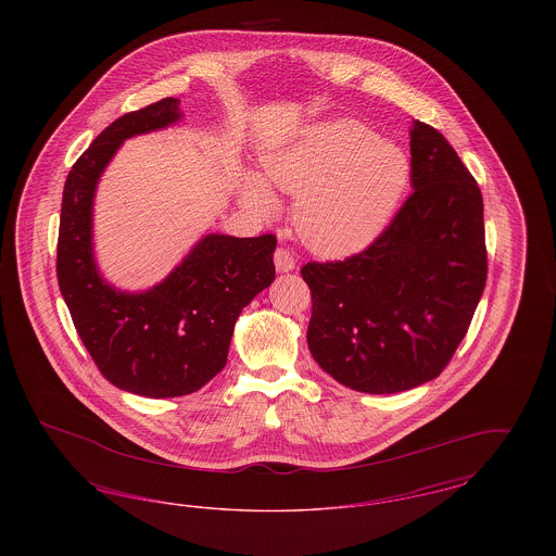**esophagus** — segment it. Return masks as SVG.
<instances>
[{
	"label": "esophagus",
	"instance_id": "obj_1",
	"mask_svg": "<svg viewBox=\"0 0 556 556\" xmlns=\"http://www.w3.org/2000/svg\"><path fill=\"white\" fill-rule=\"evenodd\" d=\"M275 268L279 270V273H290L295 268V258H293V254H291L290 250H286V248H277L275 250Z\"/></svg>",
	"mask_w": 556,
	"mask_h": 556
}]
</instances>
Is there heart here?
<instances>
[{
  "instance_id": "obj_1",
  "label": "heart",
  "mask_w": 556,
  "mask_h": 556,
  "mask_svg": "<svg viewBox=\"0 0 556 556\" xmlns=\"http://www.w3.org/2000/svg\"><path fill=\"white\" fill-rule=\"evenodd\" d=\"M265 177L298 193V236L318 252L342 254L363 248L383 229L408 184L410 162L400 146L381 141L365 123L338 118L270 150ZM243 202L258 214L277 208L273 189L258 175L245 177Z\"/></svg>"
}]
</instances>
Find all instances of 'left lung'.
Segmentation results:
<instances>
[{"label":"left lung","mask_w":556,"mask_h":556,"mask_svg":"<svg viewBox=\"0 0 556 556\" xmlns=\"http://www.w3.org/2000/svg\"><path fill=\"white\" fill-rule=\"evenodd\" d=\"M413 193L367 250L308 263V348L345 388L396 394L435 379L463 342L488 277L483 198L446 137L415 121Z\"/></svg>","instance_id":"8db88e82"}]
</instances>
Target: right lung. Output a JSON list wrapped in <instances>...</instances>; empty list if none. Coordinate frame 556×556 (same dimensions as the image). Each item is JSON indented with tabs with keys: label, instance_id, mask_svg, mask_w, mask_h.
<instances>
[{
	"label": "right lung",
	"instance_id": "add662e5",
	"mask_svg": "<svg viewBox=\"0 0 556 556\" xmlns=\"http://www.w3.org/2000/svg\"><path fill=\"white\" fill-rule=\"evenodd\" d=\"M181 118L179 100L116 118L73 164L60 212L58 286L80 342L116 388L146 397L187 396L227 365L239 313L275 279L277 239L208 233L164 281L129 293L112 288L93 258V195L125 139Z\"/></svg>",
	"mask_w": 556,
	"mask_h": 556
}]
</instances>
